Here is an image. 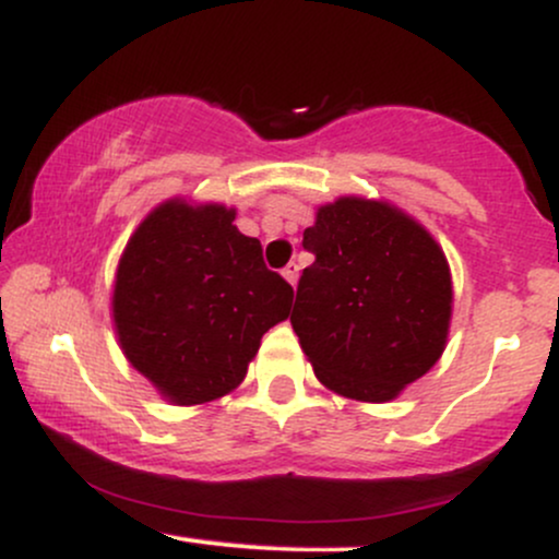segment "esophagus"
I'll return each instance as SVG.
<instances>
[{
    "instance_id": "obj_1",
    "label": "esophagus",
    "mask_w": 559,
    "mask_h": 559,
    "mask_svg": "<svg viewBox=\"0 0 559 559\" xmlns=\"http://www.w3.org/2000/svg\"><path fill=\"white\" fill-rule=\"evenodd\" d=\"M284 278L288 281V284H297V278H299V265L297 262H288V265L284 267Z\"/></svg>"
}]
</instances>
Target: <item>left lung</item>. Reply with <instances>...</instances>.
Segmentation results:
<instances>
[{
  "label": "left lung",
  "mask_w": 559,
  "mask_h": 559,
  "mask_svg": "<svg viewBox=\"0 0 559 559\" xmlns=\"http://www.w3.org/2000/svg\"><path fill=\"white\" fill-rule=\"evenodd\" d=\"M301 247L316 254L292 325L318 381L360 402H389L441 357L452 275L433 236L362 197L323 204Z\"/></svg>",
  "instance_id": "8db88e82"
}]
</instances>
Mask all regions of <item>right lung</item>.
<instances>
[{"label": "right lung", "instance_id": "right-lung-1", "mask_svg": "<svg viewBox=\"0 0 559 559\" xmlns=\"http://www.w3.org/2000/svg\"><path fill=\"white\" fill-rule=\"evenodd\" d=\"M236 210L170 199L133 230L115 273L112 318L128 362L173 404L226 396L294 288L234 226Z\"/></svg>", "mask_w": 559, "mask_h": 559}]
</instances>
